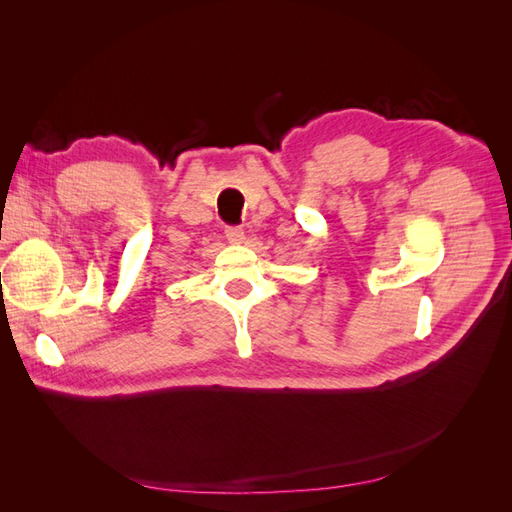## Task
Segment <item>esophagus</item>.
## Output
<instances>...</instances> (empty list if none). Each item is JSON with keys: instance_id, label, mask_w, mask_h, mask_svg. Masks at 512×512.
I'll list each match as a JSON object with an SVG mask.
<instances>
[{"instance_id": "esophagus-1", "label": "esophagus", "mask_w": 512, "mask_h": 512, "mask_svg": "<svg viewBox=\"0 0 512 512\" xmlns=\"http://www.w3.org/2000/svg\"><path fill=\"white\" fill-rule=\"evenodd\" d=\"M226 239L232 245H241L245 241V232L241 226H228L226 228Z\"/></svg>"}]
</instances>
